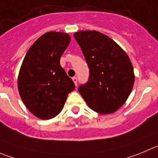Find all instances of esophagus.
I'll return each mask as SVG.
<instances>
[{
    "instance_id": "obj_1",
    "label": "esophagus",
    "mask_w": 158,
    "mask_h": 158,
    "mask_svg": "<svg viewBox=\"0 0 158 158\" xmlns=\"http://www.w3.org/2000/svg\"><path fill=\"white\" fill-rule=\"evenodd\" d=\"M72 80H73V81L74 82L75 85H76V86H77V78L76 77H74L72 78Z\"/></svg>"
}]
</instances>
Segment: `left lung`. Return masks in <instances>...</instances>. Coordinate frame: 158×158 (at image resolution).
<instances>
[{
  "label": "left lung",
  "mask_w": 158,
  "mask_h": 158,
  "mask_svg": "<svg viewBox=\"0 0 158 158\" xmlns=\"http://www.w3.org/2000/svg\"><path fill=\"white\" fill-rule=\"evenodd\" d=\"M89 68L86 84L78 88L87 105L100 114H111L127 100L134 85L128 55L115 41L96 31L73 34Z\"/></svg>",
  "instance_id": "1"
}]
</instances>
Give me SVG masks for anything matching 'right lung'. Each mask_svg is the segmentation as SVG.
I'll return each instance as SVG.
<instances>
[{
	"label": "right lung",
	"instance_id": "add662e5",
	"mask_svg": "<svg viewBox=\"0 0 158 158\" xmlns=\"http://www.w3.org/2000/svg\"><path fill=\"white\" fill-rule=\"evenodd\" d=\"M70 36L49 31L27 52L18 79L21 98L27 109L41 119H50L62 111L75 85L60 64Z\"/></svg>",
	"mask_w": 158,
	"mask_h": 158
}]
</instances>
